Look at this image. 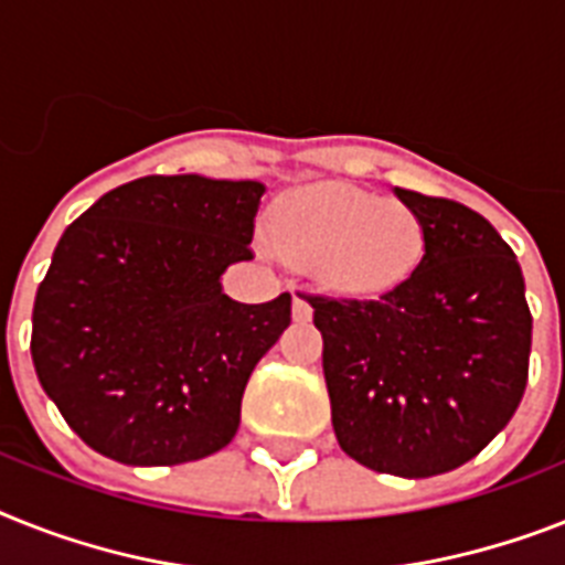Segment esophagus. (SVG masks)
Returning a JSON list of instances; mask_svg holds the SVG:
<instances>
[{"label": "esophagus", "instance_id": "34e87169", "mask_svg": "<svg viewBox=\"0 0 565 565\" xmlns=\"http://www.w3.org/2000/svg\"><path fill=\"white\" fill-rule=\"evenodd\" d=\"M294 320H297V323H306V320H311V306L302 291H294Z\"/></svg>", "mask_w": 565, "mask_h": 565}]
</instances>
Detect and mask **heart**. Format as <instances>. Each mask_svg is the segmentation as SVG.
Segmentation results:
<instances>
[{"instance_id":"1","label":"heart","mask_w":565,"mask_h":565,"mask_svg":"<svg viewBox=\"0 0 565 565\" xmlns=\"http://www.w3.org/2000/svg\"><path fill=\"white\" fill-rule=\"evenodd\" d=\"M274 245L311 265L329 291L384 294L413 274L424 254L418 213L347 184H315L288 193L274 213Z\"/></svg>"}]
</instances>
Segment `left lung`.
I'll return each instance as SVG.
<instances>
[{"mask_svg":"<svg viewBox=\"0 0 565 565\" xmlns=\"http://www.w3.org/2000/svg\"><path fill=\"white\" fill-rule=\"evenodd\" d=\"M424 256L372 300L309 294L343 454L424 479L459 468L511 422L529 381L531 311L514 250L477 210L395 188Z\"/></svg>","mask_w":565,"mask_h":565,"instance_id":"1","label":"left lung"}]
</instances>
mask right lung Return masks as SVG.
<instances>
[{
  "mask_svg": "<svg viewBox=\"0 0 565 565\" xmlns=\"http://www.w3.org/2000/svg\"><path fill=\"white\" fill-rule=\"evenodd\" d=\"M259 181L143 175L60 236L36 288L31 358L92 450L181 465L239 430L242 393L291 323V294L248 306L218 277L254 259Z\"/></svg>",
  "mask_w": 565,
  "mask_h": 565,
  "instance_id": "1",
  "label": "right lung"
}]
</instances>
